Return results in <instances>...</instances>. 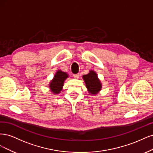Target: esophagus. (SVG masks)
Masks as SVG:
<instances>
[{
  "mask_svg": "<svg viewBox=\"0 0 153 153\" xmlns=\"http://www.w3.org/2000/svg\"><path fill=\"white\" fill-rule=\"evenodd\" d=\"M73 76H74V77L76 78V79H78L79 77V74H74Z\"/></svg>",
  "mask_w": 153,
  "mask_h": 153,
  "instance_id": "1",
  "label": "esophagus"
}]
</instances>
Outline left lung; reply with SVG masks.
<instances>
[{"mask_svg": "<svg viewBox=\"0 0 153 153\" xmlns=\"http://www.w3.org/2000/svg\"><path fill=\"white\" fill-rule=\"evenodd\" d=\"M84 81L85 82L88 92L91 95H96L102 89V83L98 79L96 72L93 71H90L86 75L82 76Z\"/></svg>", "mask_w": 153, "mask_h": 153, "instance_id": "1", "label": "left lung"}]
</instances>
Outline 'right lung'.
Here are the masks:
<instances>
[{"label": "right lung", "mask_w": 153, "mask_h": 153, "mask_svg": "<svg viewBox=\"0 0 153 153\" xmlns=\"http://www.w3.org/2000/svg\"><path fill=\"white\" fill-rule=\"evenodd\" d=\"M68 77V75L66 72H62L60 70L56 72L53 80H51L50 83V90L53 93L58 94L60 93L62 90L64 81Z\"/></svg>", "instance_id": "1"}]
</instances>
